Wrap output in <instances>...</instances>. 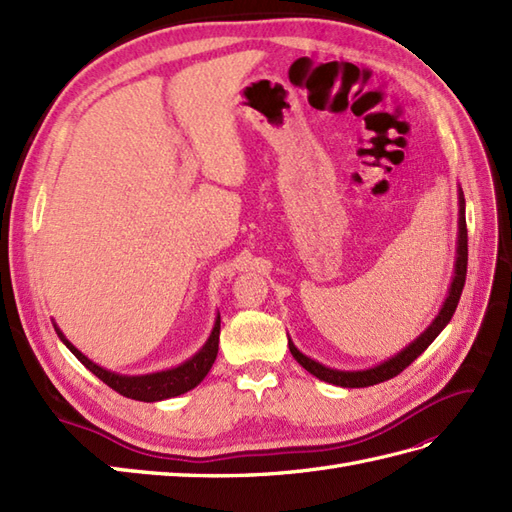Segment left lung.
Masks as SVG:
<instances>
[{"instance_id": "left-lung-1", "label": "left lung", "mask_w": 512, "mask_h": 512, "mask_svg": "<svg viewBox=\"0 0 512 512\" xmlns=\"http://www.w3.org/2000/svg\"><path fill=\"white\" fill-rule=\"evenodd\" d=\"M458 257H456V274H454V281L450 287V296L448 300L443 303V309L439 311V316L435 318L428 329L417 337V342H413L409 348H404L400 355H396L393 359L376 365L372 370H363V372H339V370H331V368H324L318 361H313L309 357H305L303 352H298L296 346L290 342V352L292 357L303 365L307 372H311L313 376H318L320 381L324 383H331L337 387H370V385H378V383H385L389 378L398 376L402 370L409 368V365L422 355V352L435 342V337L445 329V324H448L454 316L456 305H458V298L463 294V287H465V277H467V222H465V199H463V192H461V212H458Z\"/></svg>"}]
</instances>
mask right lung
Listing matches in <instances>:
<instances>
[{"label":"right lung","instance_id":"add662e5","mask_svg":"<svg viewBox=\"0 0 512 512\" xmlns=\"http://www.w3.org/2000/svg\"><path fill=\"white\" fill-rule=\"evenodd\" d=\"M58 331V329H56ZM60 339L67 348L73 352V355L80 359L86 368L93 372L97 378H101L103 383L112 387L116 393H121L125 398L131 400H140V402H155V400H166V398H175L194 389L199 385L207 372L212 370V365L218 355V342H220V318L216 320V326L212 335H209L207 344L196 352V355L186 361L175 370H166V372H157V374H147V376H121L99 368L90 359H86L80 350H77L69 339H64V335L58 331Z\"/></svg>","mask_w":512,"mask_h":512}]
</instances>
